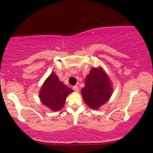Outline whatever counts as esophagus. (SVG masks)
<instances>
[{
    "label": "esophagus",
    "instance_id": "obj_1",
    "mask_svg": "<svg viewBox=\"0 0 153 153\" xmlns=\"http://www.w3.org/2000/svg\"><path fill=\"white\" fill-rule=\"evenodd\" d=\"M73 90L75 91V92H78L79 91V88H78V86H77V85L73 86Z\"/></svg>",
    "mask_w": 153,
    "mask_h": 153
}]
</instances>
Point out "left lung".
<instances>
[{"mask_svg": "<svg viewBox=\"0 0 153 153\" xmlns=\"http://www.w3.org/2000/svg\"><path fill=\"white\" fill-rule=\"evenodd\" d=\"M81 90L82 98L89 107L97 109L107 102L112 94L111 83L101 68H92Z\"/></svg>", "mask_w": 153, "mask_h": 153, "instance_id": "8db88e82", "label": "left lung"}]
</instances>
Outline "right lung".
Returning a JSON list of instances; mask_svg holds the SVG:
<instances>
[{"mask_svg":"<svg viewBox=\"0 0 153 153\" xmlns=\"http://www.w3.org/2000/svg\"><path fill=\"white\" fill-rule=\"evenodd\" d=\"M72 92L71 88L60 82L55 73H52L46 79L41 88L39 97L44 105L56 111L62 109L66 97Z\"/></svg>","mask_w":153,"mask_h":153,"instance_id":"obj_1","label":"right lung"}]
</instances>
